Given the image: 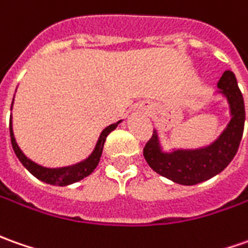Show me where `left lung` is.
Listing matches in <instances>:
<instances>
[{
  "mask_svg": "<svg viewBox=\"0 0 248 248\" xmlns=\"http://www.w3.org/2000/svg\"><path fill=\"white\" fill-rule=\"evenodd\" d=\"M217 86L231 104L232 119L225 132L207 148L174 151L173 154H163L159 150L156 134L154 132L142 150L144 158L154 171L177 184L195 185L214 177L231 163L243 136L246 119L244 101L232 71L222 74Z\"/></svg>",
  "mask_w": 248,
  "mask_h": 248,
  "instance_id": "1",
  "label": "left lung"
}]
</instances>
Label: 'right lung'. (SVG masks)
<instances>
[{
  "label": "right lung",
  "mask_w": 248,
  "mask_h": 248,
  "mask_svg": "<svg viewBox=\"0 0 248 248\" xmlns=\"http://www.w3.org/2000/svg\"><path fill=\"white\" fill-rule=\"evenodd\" d=\"M116 126H118V124H112L103 130V133L100 134V139H98L97 145H96V148L93 151V154L86 160H83V162L75 165V166L63 167V169H45V167L38 166L34 162H31L30 159H27L24 156V154L20 151V148L16 144V141H15L12 132V121L9 122V132H11L12 148L15 151V154H16V156L19 158L23 166L26 167L31 174L34 175V177H37L41 181H44V183L64 186V185L77 183V181H79V180L93 173V170L97 167L98 162H100V156H101V152H103V147H104L106 139H107L108 134L115 129Z\"/></svg>",
  "instance_id": "right-lung-1"
}]
</instances>
